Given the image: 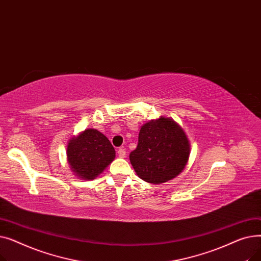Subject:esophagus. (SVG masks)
I'll use <instances>...</instances> for the list:
<instances>
[{"instance_id": "1", "label": "esophagus", "mask_w": 261, "mask_h": 261, "mask_svg": "<svg viewBox=\"0 0 261 261\" xmlns=\"http://www.w3.org/2000/svg\"><path fill=\"white\" fill-rule=\"evenodd\" d=\"M117 154H118V156L121 158V159L126 158V149H125V148H119V149L117 150Z\"/></svg>"}]
</instances>
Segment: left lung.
<instances>
[{
  "label": "left lung",
  "mask_w": 261,
  "mask_h": 261,
  "mask_svg": "<svg viewBox=\"0 0 261 261\" xmlns=\"http://www.w3.org/2000/svg\"><path fill=\"white\" fill-rule=\"evenodd\" d=\"M189 154L190 143L183 128L173 119L161 116L141 127L130 162L143 181L161 184L184 170Z\"/></svg>",
  "instance_id": "left-lung-1"
}]
</instances>
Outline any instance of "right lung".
<instances>
[{"label":"right lung","instance_id":"right-lung-1","mask_svg":"<svg viewBox=\"0 0 261 261\" xmlns=\"http://www.w3.org/2000/svg\"><path fill=\"white\" fill-rule=\"evenodd\" d=\"M68 166L81 180H94L115 159V149L101 132L86 129L66 146Z\"/></svg>","mask_w":261,"mask_h":261}]
</instances>
